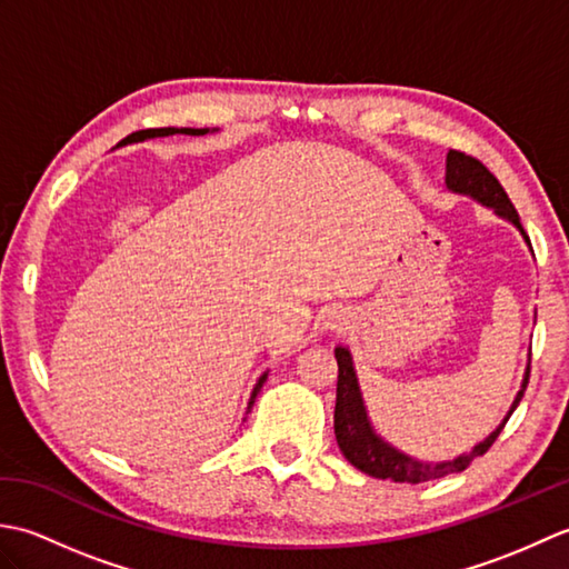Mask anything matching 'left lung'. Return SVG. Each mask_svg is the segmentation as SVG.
I'll use <instances>...</instances> for the list:
<instances>
[{
	"instance_id": "obj_1",
	"label": "left lung",
	"mask_w": 569,
	"mask_h": 569,
	"mask_svg": "<svg viewBox=\"0 0 569 569\" xmlns=\"http://www.w3.org/2000/svg\"><path fill=\"white\" fill-rule=\"evenodd\" d=\"M445 180H447V188H452L455 192H467V196L489 204V208L497 210V214L506 217V220H511L526 237L523 224H521V220H518V212L513 208V202L509 200V196H506L503 186L499 183L497 176H493L485 163L475 159V156L457 151V149L447 151ZM335 359H337L335 438H337V445H340L342 455L347 457L349 465H355L359 471H365V475H369V477L406 481V485H422V481L440 479L445 475H452V471H462V469H467L471 459L485 455L493 445V440L499 438V432L503 430L506 420L511 418L516 406L521 403L528 379H530V367H528L526 379H523V389L518 391L509 416H506V420L489 435L485 442H479L469 455L457 457V459H452V462L422 465V462H416V459H410L398 450H393V447H389L381 438L373 435L369 420H367L365 403H361L359 383H357L355 369H352V357H349L345 347H337Z\"/></svg>"
}]
</instances>
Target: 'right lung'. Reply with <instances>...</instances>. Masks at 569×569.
I'll return each instance as SVG.
<instances>
[{
  "label": "right lung",
  "mask_w": 569,
  "mask_h": 569,
  "mask_svg": "<svg viewBox=\"0 0 569 569\" xmlns=\"http://www.w3.org/2000/svg\"><path fill=\"white\" fill-rule=\"evenodd\" d=\"M204 134L208 129H173V127H163V129H141V131H134V134H129L124 141H143V139H153V137H171V134ZM266 381V373L259 379V383L253 386L251 391V401H249V410L253 406V398H257V393L261 391V386Z\"/></svg>",
  "instance_id": "add662e5"
}]
</instances>
